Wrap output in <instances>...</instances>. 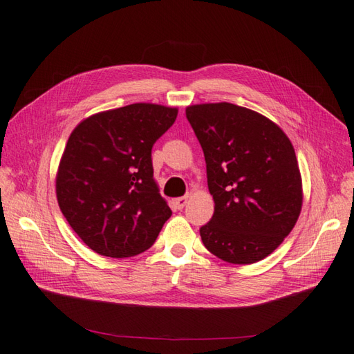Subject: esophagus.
<instances>
[{"instance_id": "esophagus-1", "label": "esophagus", "mask_w": 354, "mask_h": 354, "mask_svg": "<svg viewBox=\"0 0 354 354\" xmlns=\"http://www.w3.org/2000/svg\"><path fill=\"white\" fill-rule=\"evenodd\" d=\"M187 202H188V196H183V197H176V199L174 201V205H175V208L183 209L187 205Z\"/></svg>"}]
</instances>
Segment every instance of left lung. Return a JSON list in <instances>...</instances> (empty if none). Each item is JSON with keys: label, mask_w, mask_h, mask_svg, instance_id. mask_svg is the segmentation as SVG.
I'll list each match as a JSON object with an SVG mask.
<instances>
[{"label": "left lung", "mask_w": 354, "mask_h": 354, "mask_svg": "<svg viewBox=\"0 0 354 354\" xmlns=\"http://www.w3.org/2000/svg\"><path fill=\"white\" fill-rule=\"evenodd\" d=\"M185 114L216 203L214 216L201 227L205 248L231 264L264 259L301 211V176L290 138L262 114L229 102L190 105Z\"/></svg>", "instance_id": "obj_1"}]
</instances>
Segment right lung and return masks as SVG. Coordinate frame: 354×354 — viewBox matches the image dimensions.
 <instances>
[{
	"label": "right lung",
	"mask_w": 354,
	"mask_h": 354,
	"mask_svg": "<svg viewBox=\"0 0 354 354\" xmlns=\"http://www.w3.org/2000/svg\"><path fill=\"white\" fill-rule=\"evenodd\" d=\"M176 116L170 106L131 104L93 114L72 131L57 171V201L96 253H142L171 216L153 180L152 146Z\"/></svg>",
	"instance_id": "add662e5"
}]
</instances>
